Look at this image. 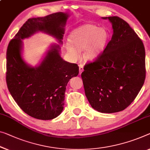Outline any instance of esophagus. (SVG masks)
<instances>
[{"mask_svg": "<svg viewBox=\"0 0 150 150\" xmlns=\"http://www.w3.org/2000/svg\"><path fill=\"white\" fill-rule=\"evenodd\" d=\"M83 71H84V66H83L82 64H80L79 65V74H81Z\"/></svg>", "mask_w": 150, "mask_h": 150, "instance_id": "obj_1", "label": "esophagus"}]
</instances>
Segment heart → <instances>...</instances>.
<instances>
[{
	"mask_svg": "<svg viewBox=\"0 0 150 150\" xmlns=\"http://www.w3.org/2000/svg\"><path fill=\"white\" fill-rule=\"evenodd\" d=\"M109 38L110 34L107 29L86 23L72 31L65 47L69 55L73 57H78L80 51L84 50V58L94 60L104 51Z\"/></svg>",
	"mask_w": 150,
	"mask_h": 150,
	"instance_id": "obj_1",
	"label": "heart"
}]
</instances>
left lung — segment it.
I'll return each mask as SVG.
<instances>
[{
    "label": "left lung",
    "instance_id": "left-lung-1",
    "mask_svg": "<svg viewBox=\"0 0 150 150\" xmlns=\"http://www.w3.org/2000/svg\"><path fill=\"white\" fill-rule=\"evenodd\" d=\"M109 19L111 40L97 58L82 73L85 94L91 107L112 113L126 109L136 98L146 78L144 43L127 23L118 17Z\"/></svg>",
    "mask_w": 150,
    "mask_h": 150
}]
</instances>
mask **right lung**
<instances>
[{
	"label": "right lung",
	"mask_w": 150,
	"mask_h": 150,
	"mask_svg": "<svg viewBox=\"0 0 150 150\" xmlns=\"http://www.w3.org/2000/svg\"><path fill=\"white\" fill-rule=\"evenodd\" d=\"M68 17L67 13L59 12L29 19L8 45V89L21 109L33 118L50 120L61 114L66 86L71 78L77 76L79 67L62 58L58 44L50 46L38 66H31L23 58L22 40L41 31L54 37L62 44Z\"/></svg>",
	"instance_id": "1"
}]
</instances>
